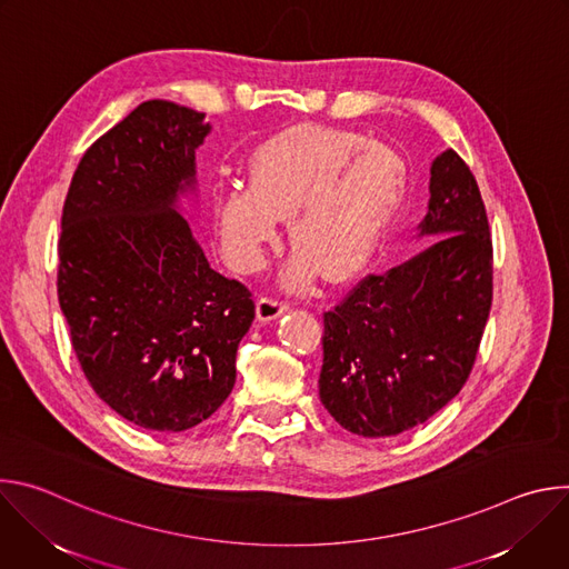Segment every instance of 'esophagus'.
<instances>
[{
    "mask_svg": "<svg viewBox=\"0 0 569 569\" xmlns=\"http://www.w3.org/2000/svg\"><path fill=\"white\" fill-rule=\"evenodd\" d=\"M286 310H288V303L277 299V297H261L259 303H257V317L261 321H272L279 315H283Z\"/></svg>",
    "mask_w": 569,
    "mask_h": 569,
    "instance_id": "1",
    "label": "esophagus"
}]
</instances>
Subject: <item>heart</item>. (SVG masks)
<instances>
[{"mask_svg": "<svg viewBox=\"0 0 569 569\" xmlns=\"http://www.w3.org/2000/svg\"><path fill=\"white\" fill-rule=\"evenodd\" d=\"M405 189L396 150L356 130L295 126L268 139L250 159L248 184L216 193V220L229 263L257 270L277 222L301 250L288 281L301 283L315 266L329 279L356 272L376 250Z\"/></svg>", "mask_w": 569, "mask_h": 569, "instance_id": "heart-1", "label": "heart"}]
</instances>
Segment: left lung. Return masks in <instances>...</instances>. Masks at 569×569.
Here are the masks:
<instances>
[{
	"label": "left lung",
	"mask_w": 569,
	"mask_h": 569,
	"mask_svg": "<svg viewBox=\"0 0 569 569\" xmlns=\"http://www.w3.org/2000/svg\"><path fill=\"white\" fill-rule=\"evenodd\" d=\"M417 238L423 250L323 312L319 398L358 437L426 423L475 365L493 301V242L475 176L455 150L432 161Z\"/></svg>",
	"instance_id": "obj_1"
}]
</instances>
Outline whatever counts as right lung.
Masks as SVG:
<instances>
[{
	"label": "right lung",
	"mask_w": 569,
	"mask_h": 569,
	"mask_svg": "<svg viewBox=\"0 0 569 569\" xmlns=\"http://www.w3.org/2000/svg\"><path fill=\"white\" fill-rule=\"evenodd\" d=\"M204 114L146 101L97 139L71 178L58 240V301L97 396L126 421L182 432L236 382L252 292L216 272L180 198L196 191Z\"/></svg>",
	"instance_id": "right-lung-1"
}]
</instances>
